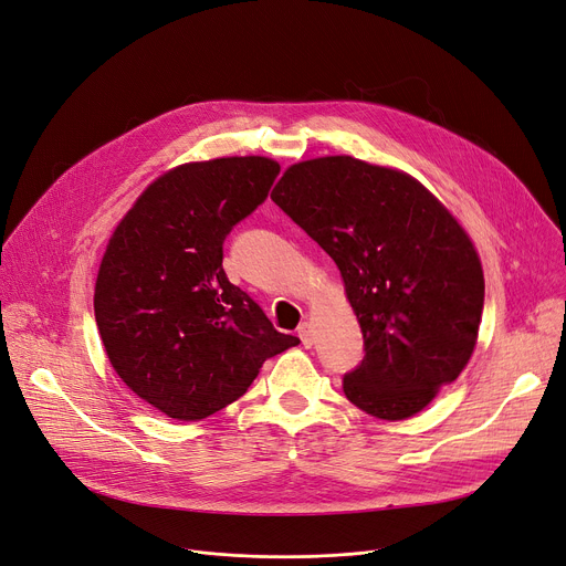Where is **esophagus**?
<instances>
[{
  "label": "esophagus",
  "instance_id": "esophagus-1",
  "mask_svg": "<svg viewBox=\"0 0 566 566\" xmlns=\"http://www.w3.org/2000/svg\"><path fill=\"white\" fill-rule=\"evenodd\" d=\"M298 337H301V342H303L305 348H312V346H314V328H312L310 323H301Z\"/></svg>",
  "mask_w": 566,
  "mask_h": 566
}]
</instances>
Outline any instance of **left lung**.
Listing matches in <instances>:
<instances>
[{"label": "left lung", "instance_id": "obj_1", "mask_svg": "<svg viewBox=\"0 0 566 566\" xmlns=\"http://www.w3.org/2000/svg\"><path fill=\"white\" fill-rule=\"evenodd\" d=\"M271 199L337 263L365 337L346 399L408 420L478 346L484 271L468 231L418 178L353 156L291 165Z\"/></svg>", "mask_w": 566, "mask_h": 566}]
</instances>
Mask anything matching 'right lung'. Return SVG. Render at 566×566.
Instances as JSON below:
<instances>
[{"instance_id": "1", "label": "right lung", "mask_w": 566, "mask_h": 566, "mask_svg": "<svg viewBox=\"0 0 566 566\" xmlns=\"http://www.w3.org/2000/svg\"><path fill=\"white\" fill-rule=\"evenodd\" d=\"M280 163L231 156L171 167L116 224L96 291V325L116 376L178 422L241 399L263 363L301 344L229 282L222 243L268 197Z\"/></svg>"}]
</instances>
